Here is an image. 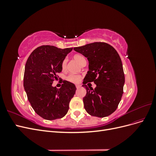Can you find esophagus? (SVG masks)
<instances>
[{"mask_svg": "<svg viewBox=\"0 0 156 156\" xmlns=\"http://www.w3.org/2000/svg\"><path fill=\"white\" fill-rule=\"evenodd\" d=\"M75 87H76V88L78 89V88H80L81 87V85H80V84H76V85H75Z\"/></svg>", "mask_w": 156, "mask_h": 156, "instance_id": "34e87169", "label": "esophagus"}]
</instances>
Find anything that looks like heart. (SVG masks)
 <instances>
[{
  "mask_svg": "<svg viewBox=\"0 0 156 156\" xmlns=\"http://www.w3.org/2000/svg\"><path fill=\"white\" fill-rule=\"evenodd\" d=\"M73 58L77 61V62H79L80 64H81L83 62H84L85 60V58H84L83 56L81 55H75L73 56ZM66 63H67V59L65 58L63 60V61L62 62V64H61V68H62V70H64L66 68ZM81 76L80 75H77V74H73L71 73L69 75H68L67 77H66V80L68 81L69 82L73 83H79V81H81Z\"/></svg>",
  "mask_w": 156,
  "mask_h": 156,
  "instance_id": "b5f03b06",
  "label": "heart"
}]
</instances>
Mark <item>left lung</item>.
<instances>
[{
    "label": "left lung",
    "mask_w": 156,
    "mask_h": 156,
    "mask_svg": "<svg viewBox=\"0 0 156 156\" xmlns=\"http://www.w3.org/2000/svg\"><path fill=\"white\" fill-rule=\"evenodd\" d=\"M88 60L87 74L83 87L87 90L83 98L84 107L89 115L100 118L114 112L124 92L125 77L122 60L119 53L111 45L105 42H94L74 48ZM94 82L93 89L86 84Z\"/></svg>",
    "instance_id": "1"
}]
</instances>
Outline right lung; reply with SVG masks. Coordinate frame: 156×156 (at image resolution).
<instances>
[{"label":"right lung","instance_id":"add662e5","mask_svg":"<svg viewBox=\"0 0 156 156\" xmlns=\"http://www.w3.org/2000/svg\"><path fill=\"white\" fill-rule=\"evenodd\" d=\"M73 48L42 45L32 52L25 68L23 86L32 107L48 120L64 117L76 90L75 84L63 81L60 88L52 86L62 72L61 64Z\"/></svg>","mask_w":156,"mask_h":156}]
</instances>
